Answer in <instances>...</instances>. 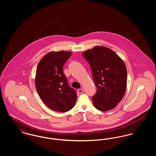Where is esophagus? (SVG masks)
<instances>
[{
  "label": "esophagus",
  "mask_w": 156,
  "mask_h": 156,
  "mask_svg": "<svg viewBox=\"0 0 156 156\" xmlns=\"http://www.w3.org/2000/svg\"><path fill=\"white\" fill-rule=\"evenodd\" d=\"M83 89H82V88L78 89V90H77L78 93L79 94H82V93L83 92Z\"/></svg>",
  "instance_id": "esophagus-1"
}]
</instances>
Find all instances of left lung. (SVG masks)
Returning a JSON list of instances; mask_svg holds the SVG:
<instances>
[{"mask_svg":"<svg viewBox=\"0 0 156 156\" xmlns=\"http://www.w3.org/2000/svg\"><path fill=\"white\" fill-rule=\"evenodd\" d=\"M89 63L97 91L92 97L98 110L113 109L124 97L127 84L125 64L111 49L95 47L82 54Z\"/></svg>","mask_w":156,"mask_h":156,"instance_id":"8db88e82","label":"left lung"}]
</instances>
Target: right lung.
<instances>
[{
	"label": "right lung",
	"instance_id": "1",
	"mask_svg": "<svg viewBox=\"0 0 156 156\" xmlns=\"http://www.w3.org/2000/svg\"><path fill=\"white\" fill-rule=\"evenodd\" d=\"M69 51L50 52L37 66L36 88L41 99L54 111L71 110L76 100V92L70 87L63 73V67L71 55Z\"/></svg>",
	"mask_w": 156,
	"mask_h": 156
}]
</instances>
